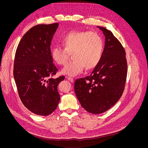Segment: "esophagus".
<instances>
[{"mask_svg": "<svg viewBox=\"0 0 148 148\" xmlns=\"http://www.w3.org/2000/svg\"><path fill=\"white\" fill-rule=\"evenodd\" d=\"M67 79H68V80L69 81H70L71 83H73V82H74V79H73V78H72V77H68Z\"/></svg>", "mask_w": 148, "mask_h": 148, "instance_id": "1", "label": "esophagus"}]
</instances>
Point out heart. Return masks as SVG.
Wrapping results in <instances>:
<instances>
[{"label": "heart", "mask_w": 148, "mask_h": 148, "mask_svg": "<svg viewBox=\"0 0 148 148\" xmlns=\"http://www.w3.org/2000/svg\"><path fill=\"white\" fill-rule=\"evenodd\" d=\"M60 42L64 49L56 46L51 50L53 60L59 65L66 62L69 54L72 61L62 69L61 73L69 76L80 74L84 68H94L99 62L103 50V41L94 31L73 30L62 36Z\"/></svg>", "instance_id": "b5f03b06"}]
</instances>
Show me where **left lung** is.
<instances>
[{"label":"left lung","mask_w":148,"mask_h":148,"mask_svg":"<svg viewBox=\"0 0 148 148\" xmlns=\"http://www.w3.org/2000/svg\"><path fill=\"white\" fill-rule=\"evenodd\" d=\"M105 36L101 58L90 75L74 83L76 97L83 108L98 114L109 110L121 97L127 79L126 53L109 30L98 26Z\"/></svg>","instance_id":"left-lung-1"}]
</instances>
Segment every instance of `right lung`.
I'll use <instances>...</instances> for the list:
<instances>
[{
  "label": "right lung",
  "instance_id": "add662e5",
  "mask_svg": "<svg viewBox=\"0 0 148 148\" xmlns=\"http://www.w3.org/2000/svg\"><path fill=\"white\" fill-rule=\"evenodd\" d=\"M59 23L38 25L30 29L20 41L15 52L13 74L18 95L24 106L36 114L47 116L58 107L59 83L64 76L53 64L50 45Z\"/></svg>",
  "mask_w": 148,
  "mask_h": 148
}]
</instances>
